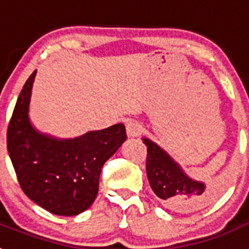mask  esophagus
I'll return each mask as SVG.
<instances>
[{
  "label": "esophagus",
  "mask_w": 249,
  "mask_h": 249,
  "mask_svg": "<svg viewBox=\"0 0 249 249\" xmlns=\"http://www.w3.org/2000/svg\"><path fill=\"white\" fill-rule=\"evenodd\" d=\"M126 129H127V135L129 137H137V136L141 135L142 132V126L140 123L135 120H129L128 122L126 123Z\"/></svg>",
  "instance_id": "1"
}]
</instances>
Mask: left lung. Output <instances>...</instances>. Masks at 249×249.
I'll return each instance as SVG.
<instances>
[{"label": "left lung", "mask_w": 249, "mask_h": 249, "mask_svg": "<svg viewBox=\"0 0 249 249\" xmlns=\"http://www.w3.org/2000/svg\"><path fill=\"white\" fill-rule=\"evenodd\" d=\"M147 147L146 172L149 186L168 208L178 212L198 210L211 199L203 183L187 177L167 152L143 138Z\"/></svg>", "instance_id": "8db88e82"}]
</instances>
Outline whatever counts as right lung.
I'll list each match as a JSON object with an SVG mask.
<instances>
[{
	"label": "right lung",
	"mask_w": 249,
	"mask_h": 249,
	"mask_svg": "<svg viewBox=\"0 0 249 249\" xmlns=\"http://www.w3.org/2000/svg\"><path fill=\"white\" fill-rule=\"evenodd\" d=\"M35 76L26 81L8 123V155L28 198L53 214L76 215L93 203L102 166L126 141V128L117 123L73 140L38 133L28 120Z\"/></svg>",
	"instance_id": "1"
}]
</instances>
